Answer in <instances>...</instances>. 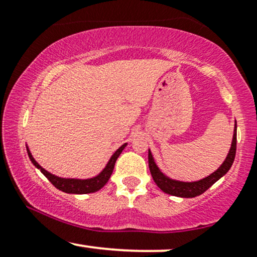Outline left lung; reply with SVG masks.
<instances>
[{"label": "left lung", "mask_w": 257, "mask_h": 257, "mask_svg": "<svg viewBox=\"0 0 257 257\" xmlns=\"http://www.w3.org/2000/svg\"><path fill=\"white\" fill-rule=\"evenodd\" d=\"M235 150H237V122H235L234 125V133H233L231 149H229V152L228 155H227L225 162L221 164L219 169L215 170L213 174H210V175L206 176V178L199 180V181L193 182H184L178 181V180L169 179L159 170L157 164L155 163V159L152 157L151 151L149 150L150 172H151L153 181L156 182V185H157L163 192L172 194V196L182 197V198H193V197L200 196L202 193H204L209 187H211L217 180L222 178V176L231 169L233 161H234L235 157Z\"/></svg>", "instance_id": "left-lung-1"}]
</instances>
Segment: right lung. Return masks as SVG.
<instances>
[{
  "instance_id": "add662e5",
  "label": "right lung",
  "mask_w": 257,
  "mask_h": 257,
  "mask_svg": "<svg viewBox=\"0 0 257 257\" xmlns=\"http://www.w3.org/2000/svg\"><path fill=\"white\" fill-rule=\"evenodd\" d=\"M125 146H126V144H124V145H122L118 150H117L116 152L113 153V155H112V157L110 158V161H108V163L106 164V167L104 168V170H102V172L100 173L99 175H96L95 178L85 179V180H81V179H64V178H59V176L53 175V174H51L49 172H47L46 169H43V168L41 167L36 161H35V158L32 157L31 152L29 151L28 147H26V149H28L29 158H30V161L32 162V164H34V166L36 167L37 169H40L41 173H42L43 175L46 176V178L52 182L53 186H55V187L58 188V190L63 191V192H66V193L85 194V193L96 192V191H99L100 188L104 187V186L106 185V182H107L108 179H110L112 172H113L114 163H116L117 158L119 157V155H120V153H122L123 150H124Z\"/></svg>"
}]
</instances>
